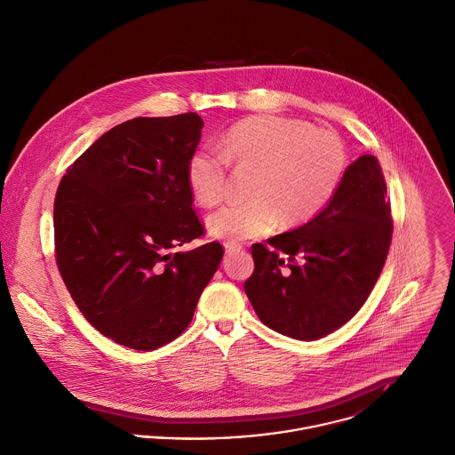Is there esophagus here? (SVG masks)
Masks as SVG:
<instances>
[{"label": "esophagus", "instance_id": "34e87169", "mask_svg": "<svg viewBox=\"0 0 455 455\" xmlns=\"http://www.w3.org/2000/svg\"><path fill=\"white\" fill-rule=\"evenodd\" d=\"M224 249H226V254L228 256H231V254H235V252H240L242 251V245L240 243H224Z\"/></svg>", "mask_w": 455, "mask_h": 455}]
</instances>
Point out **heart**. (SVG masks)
Wrapping results in <instances>:
<instances>
[{"instance_id":"obj_1","label":"heart","mask_w":455,"mask_h":455,"mask_svg":"<svg viewBox=\"0 0 455 455\" xmlns=\"http://www.w3.org/2000/svg\"><path fill=\"white\" fill-rule=\"evenodd\" d=\"M254 172L251 203L222 208L208 219L212 236L240 243L316 217L336 194L347 169L341 140L311 124L279 116H256L229 128L222 151L201 146L187 162V181L206 208L226 197L228 169Z\"/></svg>"}]
</instances>
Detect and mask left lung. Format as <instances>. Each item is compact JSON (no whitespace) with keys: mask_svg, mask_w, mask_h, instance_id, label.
<instances>
[{"mask_svg":"<svg viewBox=\"0 0 455 455\" xmlns=\"http://www.w3.org/2000/svg\"><path fill=\"white\" fill-rule=\"evenodd\" d=\"M393 235L375 156L347 167L329 204L304 226L252 245L245 293L270 329L302 341L347 323L371 293Z\"/></svg>","mask_w":455,"mask_h":455,"instance_id":"1","label":"left lung"}]
</instances>
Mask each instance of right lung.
<instances>
[{
	"label": "right lung",
	"mask_w": 455,
	"mask_h": 455,
	"mask_svg": "<svg viewBox=\"0 0 455 455\" xmlns=\"http://www.w3.org/2000/svg\"><path fill=\"white\" fill-rule=\"evenodd\" d=\"M203 126L194 112L126 121L57 190L60 275L89 323L119 345L148 352L176 339L224 256L219 242L172 252L204 235L187 181Z\"/></svg>",
	"instance_id": "right-lung-1"
}]
</instances>
